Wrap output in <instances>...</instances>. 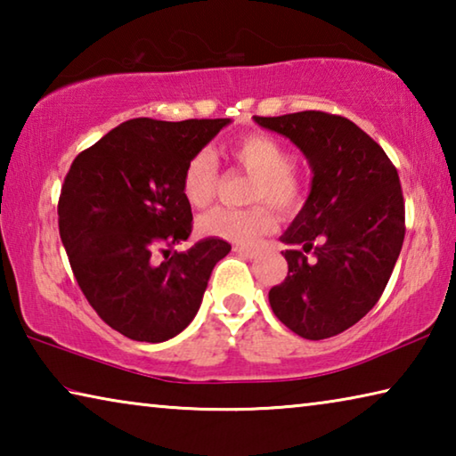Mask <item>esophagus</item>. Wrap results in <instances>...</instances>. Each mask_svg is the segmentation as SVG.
I'll list each match as a JSON object with an SVG mask.
<instances>
[{"mask_svg":"<svg viewBox=\"0 0 456 456\" xmlns=\"http://www.w3.org/2000/svg\"><path fill=\"white\" fill-rule=\"evenodd\" d=\"M233 251L239 253V256H245V257H256L257 256V249L256 247H245V245H235Z\"/></svg>","mask_w":456,"mask_h":456,"instance_id":"esophagus-1","label":"esophagus"}]
</instances>
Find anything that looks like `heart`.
I'll return each instance as SVG.
<instances>
[{"mask_svg":"<svg viewBox=\"0 0 456 456\" xmlns=\"http://www.w3.org/2000/svg\"><path fill=\"white\" fill-rule=\"evenodd\" d=\"M225 157L239 168L253 176L249 187V203L241 211L215 209L199 219L200 235L225 239L233 243H251L277 225V215L272 207L259 204L267 200L281 217L289 219L307 203V183L296 168V154L280 138L267 133H249L231 142ZM217 191V168L207 152H199L187 160L181 175L183 199L192 209L211 205Z\"/></svg>","mask_w":456,"mask_h":456,"instance_id":"1","label":"heart"}]
</instances>
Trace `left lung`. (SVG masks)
<instances>
[{"label":"left lung","mask_w":456,"mask_h":456,"mask_svg":"<svg viewBox=\"0 0 456 456\" xmlns=\"http://www.w3.org/2000/svg\"><path fill=\"white\" fill-rule=\"evenodd\" d=\"M256 122L288 136L314 171L307 203L281 235L288 277L269 289V304L297 336H338L376 305L403 249L398 171L374 138L339 114L304 110Z\"/></svg>","instance_id":"1"}]
</instances>
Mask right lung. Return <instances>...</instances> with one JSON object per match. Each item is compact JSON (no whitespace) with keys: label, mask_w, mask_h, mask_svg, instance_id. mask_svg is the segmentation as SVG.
I'll use <instances>...</instances> for the list:
<instances>
[{"label":"right lung","mask_w":456,"mask_h":456,"mask_svg":"<svg viewBox=\"0 0 456 456\" xmlns=\"http://www.w3.org/2000/svg\"><path fill=\"white\" fill-rule=\"evenodd\" d=\"M229 118H134L82 151L58 200V227L76 281L112 330L165 342L189 326L213 267L231 251L203 239L171 253L192 229L181 175ZM166 259L158 264L156 251Z\"/></svg>","instance_id":"obj_1"}]
</instances>
